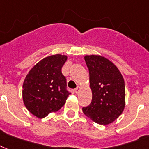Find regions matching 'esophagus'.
<instances>
[{"mask_svg":"<svg viewBox=\"0 0 149 149\" xmlns=\"http://www.w3.org/2000/svg\"><path fill=\"white\" fill-rule=\"evenodd\" d=\"M80 87H79V86H78V87L76 88L75 89H74V93H79V92H80Z\"/></svg>","mask_w":149,"mask_h":149,"instance_id":"esophagus-1","label":"esophagus"}]
</instances>
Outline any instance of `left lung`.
Wrapping results in <instances>:
<instances>
[{"label": "left lung", "mask_w": 149, "mask_h": 149, "mask_svg": "<svg viewBox=\"0 0 149 149\" xmlns=\"http://www.w3.org/2000/svg\"><path fill=\"white\" fill-rule=\"evenodd\" d=\"M89 71L92 102L82 108L83 113L102 125L113 122L124 109L125 85L118 68L103 56H85Z\"/></svg>", "instance_id": "8db88e82"}]
</instances>
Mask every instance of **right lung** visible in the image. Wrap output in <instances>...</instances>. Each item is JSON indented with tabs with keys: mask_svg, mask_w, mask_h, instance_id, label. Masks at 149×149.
<instances>
[{
	"mask_svg": "<svg viewBox=\"0 0 149 149\" xmlns=\"http://www.w3.org/2000/svg\"><path fill=\"white\" fill-rule=\"evenodd\" d=\"M67 56L56 54L38 62L26 76L23 83L24 104L31 113L44 118L57 111L66 102L71 92L61 68Z\"/></svg>",
	"mask_w": 149,
	"mask_h": 149,
	"instance_id": "1",
	"label": "right lung"
}]
</instances>
